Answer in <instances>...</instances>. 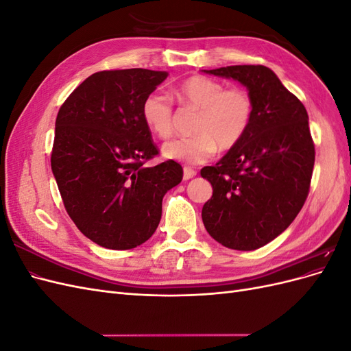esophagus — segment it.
Wrapping results in <instances>:
<instances>
[{
    "label": "esophagus",
    "instance_id": "esophagus-1",
    "mask_svg": "<svg viewBox=\"0 0 351 351\" xmlns=\"http://www.w3.org/2000/svg\"><path fill=\"white\" fill-rule=\"evenodd\" d=\"M195 176H196L195 169L189 168V167H184V168H183V178H184V180H190V178H193Z\"/></svg>",
    "mask_w": 351,
    "mask_h": 351
}]
</instances>
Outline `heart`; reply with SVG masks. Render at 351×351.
Segmentation results:
<instances>
[{
  "label": "heart",
  "mask_w": 351,
  "mask_h": 351,
  "mask_svg": "<svg viewBox=\"0 0 351 351\" xmlns=\"http://www.w3.org/2000/svg\"><path fill=\"white\" fill-rule=\"evenodd\" d=\"M178 104L199 111L192 137L169 141L162 146V156L187 165L204 164L217 149L236 147L250 129L253 101L240 88L226 89L224 84L206 76H192L174 90ZM142 120L151 133L167 139L174 130L173 104L161 93H149L142 102Z\"/></svg>",
  "instance_id": "b5f03b06"
}]
</instances>
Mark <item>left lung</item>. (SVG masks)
Listing matches in <instances>:
<instances>
[{
  "instance_id": "1",
  "label": "left lung",
  "mask_w": 351,
  "mask_h": 351,
  "mask_svg": "<svg viewBox=\"0 0 351 351\" xmlns=\"http://www.w3.org/2000/svg\"><path fill=\"white\" fill-rule=\"evenodd\" d=\"M204 71L241 83L253 101V120L236 147L200 169L214 189L202 219L222 246L259 249L291 224L309 193L315 164L309 117L268 67Z\"/></svg>"
}]
</instances>
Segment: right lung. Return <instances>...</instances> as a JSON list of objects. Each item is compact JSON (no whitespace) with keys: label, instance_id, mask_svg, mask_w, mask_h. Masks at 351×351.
<instances>
[{"label":"right lung","instance_id":"obj_1","mask_svg":"<svg viewBox=\"0 0 351 351\" xmlns=\"http://www.w3.org/2000/svg\"><path fill=\"white\" fill-rule=\"evenodd\" d=\"M167 76L146 69L98 71L58 111L52 174L74 224L105 249H134L152 237L164 195L183 178L176 161L145 165L158 149L142 102Z\"/></svg>","mask_w":351,"mask_h":351}]
</instances>
